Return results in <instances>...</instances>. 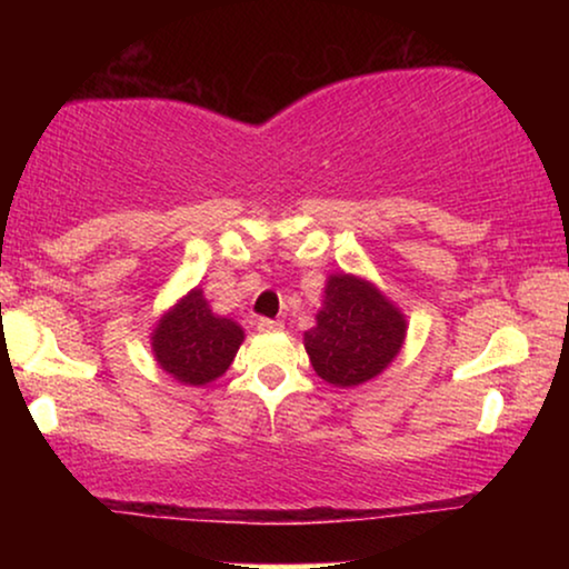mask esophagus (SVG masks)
<instances>
[{
	"label": "esophagus",
	"instance_id": "obj_1",
	"mask_svg": "<svg viewBox=\"0 0 569 569\" xmlns=\"http://www.w3.org/2000/svg\"><path fill=\"white\" fill-rule=\"evenodd\" d=\"M256 329H259L261 333H274V331H282V323L271 321V318H259V323H256Z\"/></svg>",
	"mask_w": 569,
	"mask_h": 569
}]
</instances>
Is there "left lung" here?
<instances>
[{"instance_id": "obj_1", "label": "left lung", "mask_w": 569, "mask_h": 569, "mask_svg": "<svg viewBox=\"0 0 569 569\" xmlns=\"http://www.w3.org/2000/svg\"><path fill=\"white\" fill-rule=\"evenodd\" d=\"M407 339V316L368 279L331 274L302 345L326 383L352 388L380 376Z\"/></svg>"}]
</instances>
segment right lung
<instances>
[{"label": "right lung", "instance_id": "right-lung-1", "mask_svg": "<svg viewBox=\"0 0 569 569\" xmlns=\"http://www.w3.org/2000/svg\"><path fill=\"white\" fill-rule=\"evenodd\" d=\"M232 318L214 316L199 287L183 295L152 331V355L183 386H207L222 376L243 345Z\"/></svg>", "mask_w": 569, "mask_h": 569}]
</instances>
